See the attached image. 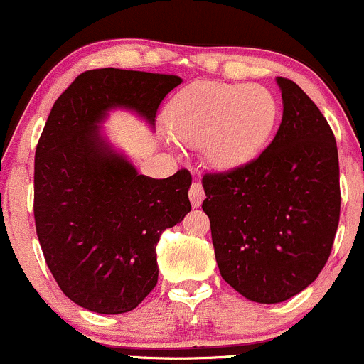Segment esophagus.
<instances>
[{
  "instance_id": "34e87169",
  "label": "esophagus",
  "mask_w": 364,
  "mask_h": 364,
  "mask_svg": "<svg viewBox=\"0 0 364 364\" xmlns=\"http://www.w3.org/2000/svg\"><path fill=\"white\" fill-rule=\"evenodd\" d=\"M189 199H191V205L194 208L201 206L203 199H205V191H203V186L199 182H194L189 189Z\"/></svg>"
}]
</instances>
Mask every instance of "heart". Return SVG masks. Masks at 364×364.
I'll return each mask as SVG.
<instances>
[{
    "instance_id": "b5f03b06",
    "label": "heart",
    "mask_w": 364,
    "mask_h": 364,
    "mask_svg": "<svg viewBox=\"0 0 364 364\" xmlns=\"http://www.w3.org/2000/svg\"><path fill=\"white\" fill-rule=\"evenodd\" d=\"M277 121V102L257 83L198 81L173 97L166 111L170 135L187 146L201 144L206 161L222 171L257 158Z\"/></svg>"
}]
</instances>
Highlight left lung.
<instances>
[{"instance_id": "obj_1", "label": "left lung", "mask_w": 364, "mask_h": 364, "mask_svg": "<svg viewBox=\"0 0 364 364\" xmlns=\"http://www.w3.org/2000/svg\"><path fill=\"white\" fill-rule=\"evenodd\" d=\"M277 134L248 165L203 177L218 271L245 299L279 304L330 257L340 217L338 152L318 105L287 77Z\"/></svg>"}]
</instances>
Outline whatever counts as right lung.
Here are the masks:
<instances>
[{
  "label": "right lung",
  "mask_w": 364,
  "mask_h": 364,
  "mask_svg": "<svg viewBox=\"0 0 364 364\" xmlns=\"http://www.w3.org/2000/svg\"><path fill=\"white\" fill-rule=\"evenodd\" d=\"M178 76L93 69L53 104L34 158V220L46 265L74 304L123 314L158 283L156 245L191 212L193 177L140 175L104 134L114 109L135 112L154 130Z\"/></svg>",
  "instance_id": "add662e5"
}]
</instances>
